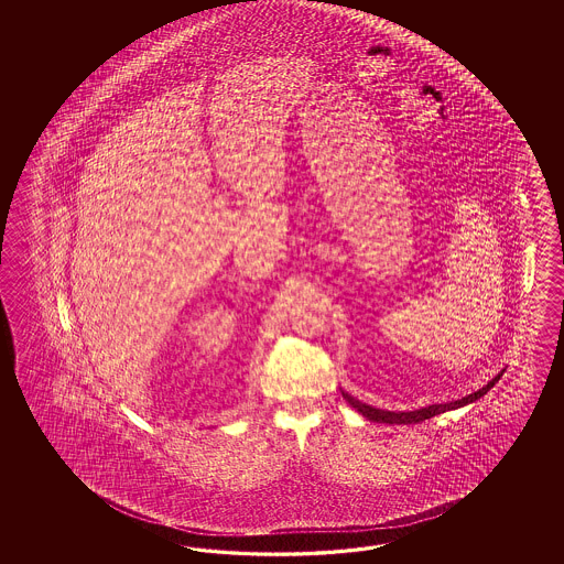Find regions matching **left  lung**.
Segmentation results:
<instances>
[{
  "mask_svg": "<svg viewBox=\"0 0 564 564\" xmlns=\"http://www.w3.org/2000/svg\"><path fill=\"white\" fill-rule=\"evenodd\" d=\"M500 377H502V375L494 377L486 387H481L479 391L471 393V395L464 397V399H457V401H452V403L430 405V408L417 409V411H401V413L371 408V405H367V403H360V401H357L355 397L348 395V393H343V397L347 399L348 405H352V408L357 409L360 415H365L367 420L377 421V423H397V425H401V423H420V421L432 420L435 415L445 413V411H449V409L464 408V405H468V403H474L479 397L486 395L491 387L498 383Z\"/></svg>",
  "mask_w": 564,
  "mask_h": 564,
  "instance_id": "left-lung-1",
  "label": "left lung"
}]
</instances>
